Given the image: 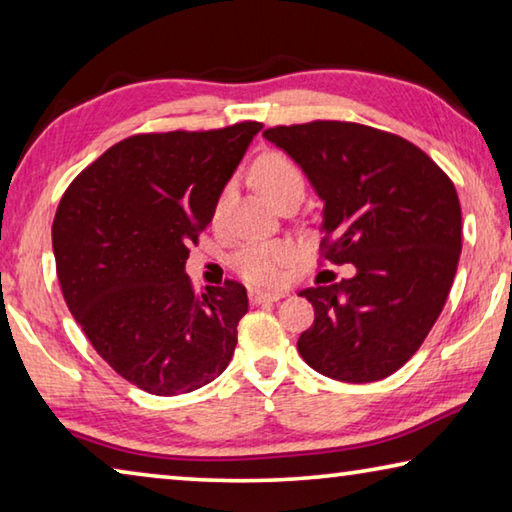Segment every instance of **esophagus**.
<instances>
[{"label": "esophagus", "mask_w": 512, "mask_h": 512, "mask_svg": "<svg viewBox=\"0 0 512 512\" xmlns=\"http://www.w3.org/2000/svg\"><path fill=\"white\" fill-rule=\"evenodd\" d=\"M282 298H284V293H280V291H262V289H250L248 291L250 305H262V302H277Z\"/></svg>", "instance_id": "obj_1"}]
</instances>
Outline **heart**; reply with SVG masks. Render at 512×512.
<instances>
[{"label": "heart", "mask_w": 512, "mask_h": 512, "mask_svg": "<svg viewBox=\"0 0 512 512\" xmlns=\"http://www.w3.org/2000/svg\"><path fill=\"white\" fill-rule=\"evenodd\" d=\"M253 178L259 189L277 205L289 196H300L305 192V173L284 153H264L253 164ZM232 187L225 185L219 198L214 203L212 219L219 223L225 214V207L230 203ZM293 257V246L289 241H248L232 255V266L235 271L246 277L248 282L268 284L280 277V268L289 264Z\"/></svg>", "instance_id": "heart-1"}]
</instances>
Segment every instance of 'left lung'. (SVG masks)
<instances>
[{
    "mask_svg": "<svg viewBox=\"0 0 512 512\" xmlns=\"http://www.w3.org/2000/svg\"><path fill=\"white\" fill-rule=\"evenodd\" d=\"M264 137L323 201V255L354 275L302 289L314 325L298 352L320 375L377 381L409 361L436 323L461 257V203L443 169L404 137L352 124L275 126Z\"/></svg>",
    "mask_w": 512,
    "mask_h": 512,
    "instance_id": "obj_1",
    "label": "left lung"
}]
</instances>
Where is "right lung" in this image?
Instances as JSON below:
<instances>
[{
    "instance_id": "1",
    "label": "right lung",
    "mask_w": 512,
    "mask_h": 512,
    "mask_svg": "<svg viewBox=\"0 0 512 512\" xmlns=\"http://www.w3.org/2000/svg\"><path fill=\"white\" fill-rule=\"evenodd\" d=\"M259 131L241 121L126 137L60 198L51 241L67 307L101 359L146 393H192L235 354L244 284L198 296L185 264Z\"/></svg>"
}]
</instances>
